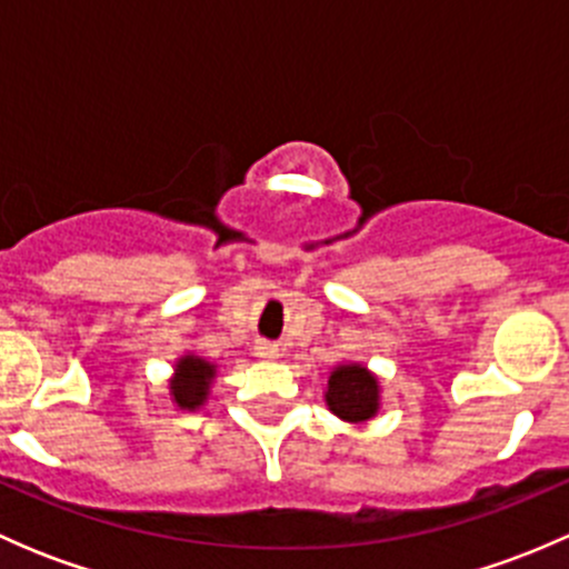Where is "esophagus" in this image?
Returning a JSON list of instances; mask_svg holds the SVG:
<instances>
[{
    "label": "esophagus",
    "instance_id": "34e87169",
    "mask_svg": "<svg viewBox=\"0 0 569 569\" xmlns=\"http://www.w3.org/2000/svg\"><path fill=\"white\" fill-rule=\"evenodd\" d=\"M278 343H272V341H258L256 343V358H261V360H274L278 358Z\"/></svg>",
    "mask_w": 569,
    "mask_h": 569
}]
</instances>
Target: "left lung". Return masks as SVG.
<instances>
[{"label": "left lung", "instance_id": "obj_1", "mask_svg": "<svg viewBox=\"0 0 569 569\" xmlns=\"http://www.w3.org/2000/svg\"><path fill=\"white\" fill-rule=\"evenodd\" d=\"M325 399L343 421H366L377 412V380L360 366H341L330 375Z\"/></svg>", "mask_w": 569, "mask_h": 569}]
</instances>
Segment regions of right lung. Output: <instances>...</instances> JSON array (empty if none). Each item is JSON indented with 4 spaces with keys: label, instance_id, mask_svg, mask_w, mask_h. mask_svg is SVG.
<instances>
[{
    "label": "right lung",
    "instance_id": "1",
    "mask_svg": "<svg viewBox=\"0 0 569 569\" xmlns=\"http://www.w3.org/2000/svg\"><path fill=\"white\" fill-rule=\"evenodd\" d=\"M176 371L178 377L173 380V396L178 407H189V410H194L198 405H203L206 388H209V380L214 377V366L187 355V358L178 363Z\"/></svg>",
    "mask_w": 569,
    "mask_h": 569
}]
</instances>
